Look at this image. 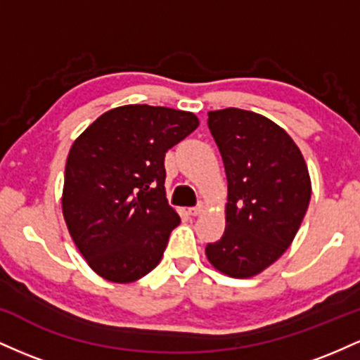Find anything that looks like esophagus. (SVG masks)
Returning a JSON list of instances; mask_svg holds the SVG:
<instances>
[{"mask_svg": "<svg viewBox=\"0 0 360 360\" xmlns=\"http://www.w3.org/2000/svg\"><path fill=\"white\" fill-rule=\"evenodd\" d=\"M203 212H205V203H200L198 206H194V208L189 210V214H191V217H198V214H201Z\"/></svg>", "mask_w": 360, "mask_h": 360, "instance_id": "esophagus-1", "label": "esophagus"}]
</instances>
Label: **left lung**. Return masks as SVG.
<instances>
[{
	"mask_svg": "<svg viewBox=\"0 0 360 360\" xmlns=\"http://www.w3.org/2000/svg\"><path fill=\"white\" fill-rule=\"evenodd\" d=\"M208 127L225 166L229 203L225 233L206 245V257L230 278H252L298 233L311 198L307 162L283 128L254 111H210Z\"/></svg>",
	"mask_w": 360,
	"mask_h": 360,
	"instance_id": "8db88e82",
	"label": "left lung"
}]
</instances>
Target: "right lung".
Wrapping results in <instances>:
<instances>
[{
    "label": "right lung",
    "instance_id": "right-lung-1",
    "mask_svg": "<svg viewBox=\"0 0 360 360\" xmlns=\"http://www.w3.org/2000/svg\"><path fill=\"white\" fill-rule=\"evenodd\" d=\"M198 125L189 111L125 105L103 113L72 143L62 213L101 278L134 283L160 262L181 221L167 203L164 157Z\"/></svg>",
    "mask_w": 360,
    "mask_h": 360
}]
</instances>
